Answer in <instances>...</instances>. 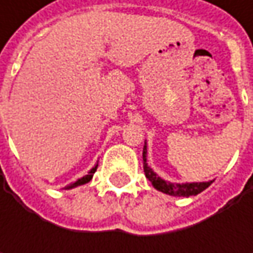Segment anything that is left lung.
Returning a JSON list of instances; mask_svg holds the SVG:
<instances>
[{"label":"left lung","mask_w":253,"mask_h":253,"mask_svg":"<svg viewBox=\"0 0 253 253\" xmlns=\"http://www.w3.org/2000/svg\"><path fill=\"white\" fill-rule=\"evenodd\" d=\"M146 145L143 146V153H142V158H143V171H145V176L146 179L149 180L152 183V186L156 190H159L165 194H169V196H174V197H190V196H197L199 193L204 191V190L209 187L212 181H201V183H170L166 181L162 177H159L153 170L148 166L146 163Z\"/></svg>","instance_id":"left-lung-1"}]
</instances>
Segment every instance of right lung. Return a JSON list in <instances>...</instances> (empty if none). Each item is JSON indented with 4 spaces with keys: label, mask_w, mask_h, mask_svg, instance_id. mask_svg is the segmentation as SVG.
Listing matches in <instances>:
<instances>
[{
    "label": "right lung",
    "mask_w": 253,
    "mask_h": 253,
    "mask_svg": "<svg viewBox=\"0 0 253 253\" xmlns=\"http://www.w3.org/2000/svg\"><path fill=\"white\" fill-rule=\"evenodd\" d=\"M97 166L98 165H95L94 168H92L90 171H88V174H85V176H83L82 179H79L77 181H74V183H72V184H69L67 187H64L66 190H69V189H74V187H77V186H82V184H85V183H88L90 180L92 179V174L95 173V170H97Z\"/></svg>",
    "instance_id": "add662e5"
}]
</instances>
